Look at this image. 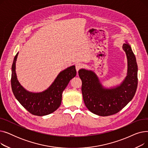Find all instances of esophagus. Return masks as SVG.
Segmentation results:
<instances>
[{"instance_id": "esophagus-1", "label": "esophagus", "mask_w": 148, "mask_h": 148, "mask_svg": "<svg viewBox=\"0 0 148 148\" xmlns=\"http://www.w3.org/2000/svg\"><path fill=\"white\" fill-rule=\"evenodd\" d=\"M82 67H83V65L81 63H77L75 64V69L77 72H78L81 68H82Z\"/></svg>"}]
</instances>
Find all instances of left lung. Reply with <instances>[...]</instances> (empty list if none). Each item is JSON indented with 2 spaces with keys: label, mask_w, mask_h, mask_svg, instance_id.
Wrapping results in <instances>:
<instances>
[{
  "label": "left lung",
  "mask_w": 148,
  "mask_h": 148,
  "mask_svg": "<svg viewBox=\"0 0 148 148\" xmlns=\"http://www.w3.org/2000/svg\"><path fill=\"white\" fill-rule=\"evenodd\" d=\"M123 50L128 59V73L120 86L105 89L97 75L92 71L81 69L79 75L82 81V92L84 103L92 113L107 116L118 113L133 98L137 88V64L131 46L123 44Z\"/></svg>",
  "instance_id": "8db88e82"
}]
</instances>
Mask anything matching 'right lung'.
Returning <instances> with one entry per match:
<instances>
[{
	"label": "right lung",
	"mask_w": 148,
	"mask_h": 148,
	"mask_svg": "<svg viewBox=\"0 0 148 148\" xmlns=\"http://www.w3.org/2000/svg\"><path fill=\"white\" fill-rule=\"evenodd\" d=\"M15 55L12 65L11 88L18 102L31 114L42 116L56 111L62 101V92L69 81L76 75L75 66H71L60 72L53 84L46 90L40 93L29 92L18 82L15 73V63L18 56Z\"/></svg>",
	"instance_id": "add662e5"
}]
</instances>
